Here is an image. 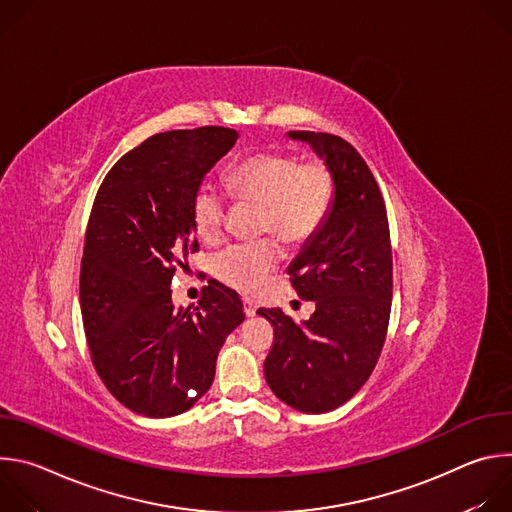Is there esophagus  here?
I'll return each instance as SVG.
<instances>
[{"label": "esophagus", "mask_w": 512, "mask_h": 512, "mask_svg": "<svg viewBox=\"0 0 512 512\" xmlns=\"http://www.w3.org/2000/svg\"><path fill=\"white\" fill-rule=\"evenodd\" d=\"M243 312H245L247 318H253L255 312H257V306L251 300H243Z\"/></svg>", "instance_id": "esophagus-1"}]
</instances>
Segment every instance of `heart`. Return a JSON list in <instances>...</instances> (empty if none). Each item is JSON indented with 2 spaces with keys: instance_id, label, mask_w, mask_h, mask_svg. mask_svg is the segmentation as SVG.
<instances>
[{
  "instance_id": "heart-1",
  "label": "heart",
  "mask_w": 512,
  "mask_h": 512,
  "mask_svg": "<svg viewBox=\"0 0 512 512\" xmlns=\"http://www.w3.org/2000/svg\"><path fill=\"white\" fill-rule=\"evenodd\" d=\"M231 192L261 204L259 227L275 231L287 243H304L324 225L334 198V182L320 162H302L281 152H265L237 164L227 176ZM225 198L212 184H200L190 200V221L204 241L221 237ZM281 251L273 241L237 245L214 261V273L241 294H257Z\"/></svg>"
}]
</instances>
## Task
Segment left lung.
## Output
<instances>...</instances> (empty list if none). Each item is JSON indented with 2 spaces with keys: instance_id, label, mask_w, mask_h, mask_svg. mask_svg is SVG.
Returning <instances> with one entry per match:
<instances>
[{
  "instance_id": "left-lung-1",
  "label": "left lung",
  "mask_w": 512,
  "mask_h": 512,
  "mask_svg": "<svg viewBox=\"0 0 512 512\" xmlns=\"http://www.w3.org/2000/svg\"><path fill=\"white\" fill-rule=\"evenodd\" d=\"M287 137L324 160L334 198L320 231L287 267L298 296L316 312L298 324L279 308L257 310L275 332L263 369L279 401L326 413L367 383L385 344L393 298L389 223L379 186L348 141L314 131Z\"/></svg>"
}]
</instances>
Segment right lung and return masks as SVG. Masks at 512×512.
<instances>
[{
  "label": "right lung",
  "mask_w": 512,
  "mask_h": 512,
  "mask_svg": "<svg viewBox=\"0 0 512 512\" xmlns=\"http://www.w3.org/2000/svg\"><path fill=\"white\" fill-rule=\"evenodd\" d=\"M229 127L152 135L105 176L81 263V314L111 395L145 417L188 411L245 320L237 291L210 279L194 310L172 304V277L198 251L190 200L237 141Z\"/></svg>",
  "instance_id": "right-lung-1"
}]
</instances>
